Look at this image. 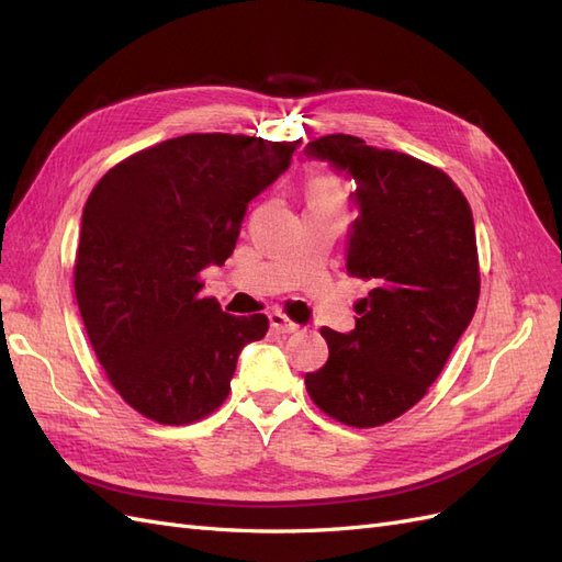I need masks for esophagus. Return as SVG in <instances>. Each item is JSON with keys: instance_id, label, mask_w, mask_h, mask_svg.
Instances as JSON below:
<instances>
[{"instance_id": "obj_1", "label": "esophagus", "mask_w": 562, "mask_h": 562, "mask_svg": "<svg viewBox=\"0 0 562 562\" xmlns=\"http://www.w3.org/2000/svg\"><path fill=\"white\" fill-rule=\"evenodd\" d=\"M269 323H271V328H274L277 333H297L300 330V326L295 321H291L288 318L285 314H281V312H271L269 314Z\"/></svg>"}]
</instances>
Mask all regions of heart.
Instances as JSON below:
<instances>
[{
	"label": "heart",
	"mask_w": 562,
	"mask_h": 562,
	"mask_svg": "<svg viewBox=\"0 0 562 562\" xmlns=\"http://www.w3.org/2000/svg\"><path fill=\"white\" fill-rule=\"evenodd\" d=\"M304 196H307V203H339V199H342V187H339L335 178L321 176L307 184Z\"/></svg>",
	"instance_id": "heart-1"
}]
</instances>
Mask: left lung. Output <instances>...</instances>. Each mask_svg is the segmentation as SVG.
I'll use <instances>...</instances> for the list:
<instances>
[{"label":"left lung","mask_w":562,"mask_h":562,"mask_svg":"<svg viewBox=\"0 0 562 562\" xmlns=\"http://www.w3.org/2000/svg\"><path fill=\"white\" fill-rule=\"evenodd\" d=\"M304 157L356 182L347 271L370 285L356 328H321L328 361L304 375L312 401L349 427L401 417L436 382L481 293L469 201L438 168L353 135H323Z\"/></svg>","instance_id":"obj_1"}]
</instances>
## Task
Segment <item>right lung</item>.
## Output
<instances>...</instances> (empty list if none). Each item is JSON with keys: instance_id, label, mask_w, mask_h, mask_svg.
Returning a JSON list of instances; mask_svg holds the SVG:
<instances>
[{"instance_id": "1", "label": "right lung", "mask_w": 562, "mask_h": 562, "mask_svg": "<svg viewBox=\"0 0 562 562\" xmlns=\"http://www.w3.org/2000/svg\"><path fill=\"white\" fill-rule=\"evenodd\" d=\"M297 143L190 133L100 178L83 206L75 293L93 351L133 411L192 424L229 394L265 314L201 297V269L225 265L248 203L291 166Z\"/></svg>"}]
</instances>
